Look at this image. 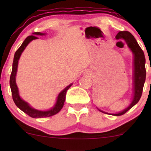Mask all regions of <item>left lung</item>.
I'll return each mask as SVG.
<instances>
[{"mask_svg":"<svg viewBox=\"0 0 151 151\" xmlns=\"http://www.w3.org/2000/svg\"><path fill=\"white\" fill-rule=\"evenodd\" d=\"M115 38L117 40L119 39H124L127 43L128 46L131 50L133 51L134 54V96L133 101L130 106L124 110L122 112L113 114V115L119 116L122 115L130 110L132 107L139 102L141 98L142 91H143L144 84L146 80V68L145 63L146 60L144 57V53L142 49L138 45L135 38L129 32L124 31L119 32Z\"/></svg>","mask_w":151,"mask_h":151,"instance_id":"1","label":"left lung"}]
</instances>
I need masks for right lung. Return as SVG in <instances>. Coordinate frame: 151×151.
Here are the masks:
<instances>
[{
  "label": "right lung",
  "mask_w": 151,
  "mask_h": 151,
  "mask_svg": "<svg viewBox=\"0 0 151 151\" xmlns=\"http://www.w3.org/2000/svg\"><path fill=\"white\" fill-rule=\"evenodd\" d=\"M33 34L40 35V36H42V35H44L45 34H42V33L40 32H34ZM37 38H37L36 36H33V35L27 37V38L24 40V42H22L21 46H20L19 48H18V50L16 51L15 54H14L13 65H12V73L11 76H10L9 84L12 91V98H13L14 102L15 103L16 106H17L20 110L23 111L24 113H25L26 114H27L29 116H30L31 117H33V118H43V117L53 116V115L57 114L58 113L60 112V111L63 109V107L64 106V103H65L66 98V93H67V90L71 87L72 84H69V85L67 86L63 91L60 93L58 96L56 104H55L53 108H52L49 111H41L32 109L27 103L24 102V100H22V99L20 98L19 94H18L17 85H16V72H17L18 60H19L20 55H21L22 51H24V49H25L27 45L32 40H35V39Z\"/></svg>",
  "instance_id": "1"
}]
</instances>
